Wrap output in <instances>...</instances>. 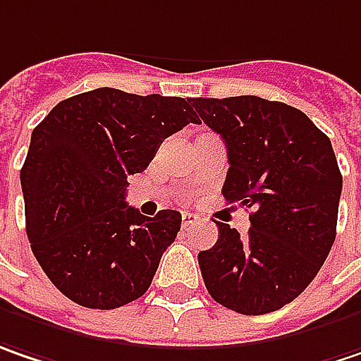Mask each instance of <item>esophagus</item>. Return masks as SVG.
Wrapping results in <instances>:
<instances>
[{"instance_id": "34e87169", "label": "esophagus", "mask_w": 361, "mask_h": 361, "mask_svg": "<svg viewBox=\"0 0 361 361\" xmlns=\"http://www.w3.org/2000/svg\"><path fill=\"white\" fill-rule=\"evenodd\" d=\"M198 221H200V219H198L196 214H192V212H183V214H181V224H183V226H192V224H196Z\"/></svg>"}]
</instances>
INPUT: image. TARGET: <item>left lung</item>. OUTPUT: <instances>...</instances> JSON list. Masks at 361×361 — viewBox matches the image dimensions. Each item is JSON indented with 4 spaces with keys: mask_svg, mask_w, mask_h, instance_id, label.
Returning <instances> with one entry per match:
<instances>
[{
    "mask_svg": "<svg viewBox=\"0 0 361 361\" xmlns=\"http://www.w3.org/2000/svg\"><path fill=\"white\" fill-rule=\"evenodd\" d=\"M190 102L198 122L226 145L224 200L253 208L245 237L216 223L219 241L198 253L206 290L235 312H274L314 280L335 241L343 178L331 140L305 112L282 102Z\"/></svg>",
    "mask_w": 361,
    "mask_h": 361,
    "instance_id": "8db88e82",
    "label": "left lung"
}]
</instances>
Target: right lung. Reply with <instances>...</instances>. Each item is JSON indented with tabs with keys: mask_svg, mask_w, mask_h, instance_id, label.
Wrapping results in <instances>:
<instances>
[{
	"mask_svg": "<svg viewBox=\"0 0 361 361\" xmlns=\"http://www.w3.org/2000/svg\"><path fill=\"white\" fill-rule=\"evenodd\" d=\"M198 122L190 99L99 87L59 102L32 130L20 171L34 257L67 298L110 310L140 298L181 226L124 202L128 176Z\"/></svg>",
	"mask_w": 361,
	"mask_h": 361,
	"instance_id": "add662e5",
	"label": "right lung"
}]
</instances>
